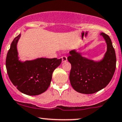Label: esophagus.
Returning a JSON list of instances; mask_svg holds the SVG:
<instances>
[{"instance_id":"34e87169","label":"esophagus","mask_w":122,"mask_h":122,"mask_svg":"<svg viewBox=\"0 0 122 122\" xmlns=\"http://www.w3.org/2000/svg\"><path fill=\"white\" fill-rule=\"evenodd\" d=\"M61 58H62V62H66L67 61V57L66 56H62L61 57Z\"/></svg>"}]
</instances>
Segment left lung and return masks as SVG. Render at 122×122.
<instances>
[{"label": "left lung", "instance_id": "8db88e82", "mask_svg": "<svg viewBox=\"0 0 122 122\" xmlns=\"http://www.w3.org/2000/svg\"><path fill=\"white\" fill-rule=\"evenodd\" d=\"M100 35L107 46L104 58L100 61L89 60L75 50L69 51L68 60L71 64L69 80L73 89L78 93L89 94L101 90L109 84L115 71V51L110 37L104 33Z\"/></svg>", "mask_w": 122, "mask_h": 122}]
</instances>
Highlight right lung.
I'll return each instance as SVG.
<instances>
[{"mask_svg":"<svg viewBox=\"0 0 122 122\" xmlns=\"http://www.w3.org/2000/svg\"><path fill=\"white\" fill-rule=\"evenodd\" d=\"M21 34L12 41L7 54V72L12 83L21 93L37 96L46 92L50 85L52 74L62 59L38 58L22 62L18 57L17 45Z\"/></svg>","mask_w":122,"mask_h":122,"instance_id":"1","label":"right lung"}]
</instances>
